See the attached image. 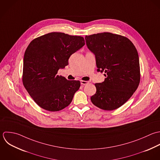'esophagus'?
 <instances>
[{"label":"esophagus","mask_w":160,"mask_h":160,"mask_svg":"<svg viewBox=\"0 0 160 160\" xmlns=\"http://www.w3.org/2000/svg\"><path fill=\"white\" fill-rule=\"evenodd\" d=\"M80 83H81L82 85H87V84L88 83V81H85V80H81Z\"/></svg>","instance_id":"obj_1"}]
</instances>
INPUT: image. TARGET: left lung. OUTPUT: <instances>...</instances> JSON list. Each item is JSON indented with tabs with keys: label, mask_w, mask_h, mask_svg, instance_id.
Instances as JSON below:
<instances>
[{
	"label": "left lung",
	"mask_w": 160,
	"mask_h": 160,
	"mask_svg": "<svg viewBox=\"0 0 160 160\" xmlns=\"http://www.w3.org/2000/svg\"><path fill=\"white\" fill-rule=\"evenodd\" d=\"M88 48L95 55L97 70L106 77L95 84L91 97L96 107L113 110L125 103L138 87L140 67L137 48L127 37L110 32L85 36Z\"/></svg>",
	"instance_id": "obj_1"
}]
</instances>
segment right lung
Masks as SVG:
<instances>
[{
	"label": "right lung",
	"instance_id": "add662e5",
	"mask_svg": "<svg viewBox=\"0 0 160 160\" xmlns=\"http://www.w3.org/2000/svg\"><path fill=\"white\" fill-rule=\"evenodd\" d=\"M85 43L83 37L62 32L45 34L29 43L23 57L22 82L40 107L57 112L70 104L80 82L68 80L57 72Z\"/></svg>",
	"mask_w": 160,
	"mask_h": 160
}]
</instances>
